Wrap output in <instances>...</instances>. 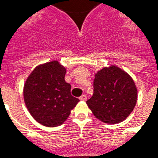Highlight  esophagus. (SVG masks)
I'll return each instance as SVG.
<instances>
[{
    "label": "esophagus",
    "instance_id": "34e87169",
    "mask_svg": "<svg viewBox=\"0 0 158 158\" xmlns=\"http://www.w3.org/2000/svg\"><path fill=\"white\" fill-rule=\"evenodd\" d=\"M79 99H80V100H83V101H85V100H87V96H86L85 95H81V96L79 97Z\"/></svg>",
    "mask_w": 158,
    "mask_h": 158
}]
</instances>
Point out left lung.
Wrapping results in <instances>:
<instances>
[{"mask_svg":"<svg viewBox=\"0 0 158 158\" xmlns=\"http://www.w3.org/2000/svg\"><path fill=\"white\" fill-rule=\"evenodd\" d=\"M137 101V88L132 77L117 66L110 65L95 74L94 93L86 104L95 117L106 124L124 120Z\"/></svg>","mask_w":158,"mask_h":158,"instance_id":"1","label":"left lung"}]
</instances>
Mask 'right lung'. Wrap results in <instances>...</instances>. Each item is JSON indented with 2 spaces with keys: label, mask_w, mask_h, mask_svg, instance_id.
<instances>
[{
  "label": "right lung",
  "mask_w": 158,
  "mask_h": 158,
  "mask_svg": "<svg viewBox=\"0 0 158 158\" xmlns=\"http://www.w3.org/2000/svg\"><path fill=\"white\" fill-rule=\"evenodd\" d=\"M67 69L57 60L38 65L27 77L23 87L24 102L34 120L46 127L64 123L79 99L71 94L65 81Z\"/></svg>",
  "instance_id": "obj_1"
}]
</instances>
